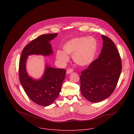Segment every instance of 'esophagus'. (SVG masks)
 Segmentation results:
<instances>
[{
    "label": "esophagus",
    "mask_w": 134,
    "mask_h": 134,
    "mask_svg": "<svg viewBox=\"0 0 134 134\" xmlns=\"http://www.w3.org/2000/svg\"><path fill=\"white\" fill-rule=\"evenodd\" d=\"M73 72V70L72 69H69L68 70H67L66 71V74H70L71 73H72Z\"/></svg>",
    "instance_id": "obj_1"
}]
</instances>
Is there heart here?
Instances as JSON below:
<instances>
[{"label": "heart", "mask_w": 134, "mask_h": 134, "mask_svg": "<svg viewBox=\"0 0 134 134\" xmlns=\"http://www.w3.org/2000/svg\"><path fill=\"white\" fill-rule=\"evenodd\" d=\"M63 52L58 50L56 58L62 63L67 62L68 55H72L77 64L85 66L93 61L97 49V43L92 37L72 38L66 42L62 47Z\"/></svg>", "instance_id": "obj_1"}]
</instances>
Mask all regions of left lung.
Returning a JSON list of instances; mask_svg holds the SVG:
<instances>
[{
    "mask_svg": "<svg viewBox=\"0 0 134 134\" xmlns=\"http://www.w3.org/2000/svg\"><path fill=\"white\" fill-rule=\"evenodd\" d=\"M102 52L80 77L81 93L91 102H100L115 90L122 70L121 58L113 41L102 35Z\"/></svg>",
    "mask_w": 134,
    "mask_h": 134,
    "instance_id": "obj_1",
    "label": "left lung"
}]
</instances>
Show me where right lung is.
Listing matches in <instances>:
<instances>
[{
  "mask_svg": "<svg viewBox=\"0 0 134 134\" xmlns=\"http://www.w3.org/2000/svg\"><path fill=\"white\" fill-rule=\"evenodd\" d=\"M58 34H45L33 40L23 49L19 62V79L20 83L29 98L38 105L47 106L57 98L65 77V70L53 68L46 65L42 78L35 80L29 76L26 70L27 56L43 55L48 56L53 53L49 43Z\"/></svg>",
  "mask_w": 134,
  "mask_h": 134,
  "instance_id": "add662e5",
  "label": "right lung"
}]
</instances>
